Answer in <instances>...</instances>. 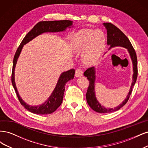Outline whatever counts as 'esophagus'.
I'll use <instances>...</instances> for the list:
<instances>
[{
  "mask_svg": "<svg viewBox=\"0 0 148 148\" xmlns=\"http://www.w3.org/2000/svg\"><path fill=\"white\" fill-rule=\"evenodd\" d=\"M82 75H83V71L82 69H77L75 71V75L76 77H81V76H82Z\"/></svg>",
  "mask_w": 148,
  "mask_h": 148,
  "instance_id": "1",
  "label": "esophagus"
}]
</instances>
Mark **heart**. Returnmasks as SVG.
<instances>
[{
    "instance_id": "b5f03b06",
    "label": "heart",
    "mask_w": 148,
    "mask_h": 148,
    "mask_svg": "<svg viewBox=\"0 0 148 148\" xmlns=\"http://www.w3.org/2000/svg\"><path fill=\"white\" fill-rule=\"evenodd\" d=\"M105 46V37L99 30L83 29L77 32L73 40V49L77 52L84 51V63L87 65L96 63Z\"/></svg>"
}]
</instances>
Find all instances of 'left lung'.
<instances>
[{
	"label": "left lung",
	"instance_id": "8db88e82",
	"mask_svg": "<svg viewBox=\"0 0 148 148\" xmlns=\"http://www.w3.org/2000/svg\"><path fill=\"white\" fill-rule=\"evenodd\" d=\"M103 26L105 27L107 31V44L109 46V50L116 47H121L127 50L130 55L133 64V75L132 82L130 88L126 98L123 100L121 104L114 108H106L102 106L97 100L95 95V80H96V69L92 67L85 71L84 75L87 77L89 80V86L86 93V99L88 105L93 110L99 113H108L116 111L123 107L128 101L132 92V88L135 84L138 75L137 69V57L136 52L130 43L129 39L116 26L109 23H104Z\"/></svg>",
	"mask_w": 148,
	"mask_h": 148
}]
</instances>
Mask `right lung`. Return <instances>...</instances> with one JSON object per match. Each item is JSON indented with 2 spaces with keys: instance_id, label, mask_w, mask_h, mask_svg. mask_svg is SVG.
I'll return each mask as SVG.
<instances>
[{
  "instance_id": "1",
  "label": "right lung",
  "mask_w": 148,
  "mask_h": 148,
  "mask_svg": "<svg viewBox=\"0 0 148 148\" xmlns=\"http://www.w3.org/2000/svg\"><path fill=\"white\" fill-rule=\"evenodd\" d=\"M73 21L70 20H60V21H40L37 23L34 27L27 33L18 48L16 53L13 58V69L12 74V82L13 87L15 90L19 101L22 105L29 111L34 114H49L55 112L62 103L65 90V84L69 80L73 79L74 77L75 70L71 69L69 71L62 73L58 80L53 91L52 92L50 96L46 101L37 106H31L24 101L19 95L15 80V70L17 61L20 55L23 46L31 41L38 36L47 32H64L67 28L73 27Z\"/></svg>"
}]
</instances>
